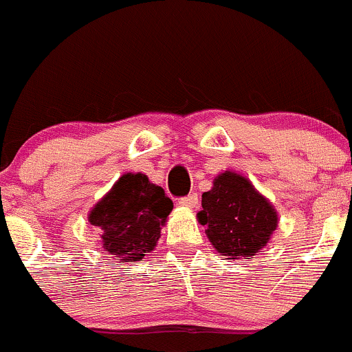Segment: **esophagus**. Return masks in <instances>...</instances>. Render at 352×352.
Masks as SVG:
<instances>
[{
	"mask_svg": "<svg viewBox=\"0 0 352 352\" xmlns=\"http://www.w3.org/2000/svg\"><path fill=\"white\" fill-rule=\"evenodd\" d=\"M179 205H181V207H190V208L197 207V205H198V195L197 193H190V195H186V197L179 198Z\"/></svg>",
	"mask_w": 352,
	"mask_h": 352,
	"instance_id": "34e87169",
	"label": "esophagus"
}]
</instances>
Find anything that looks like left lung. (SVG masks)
<instances>
[{"mask_svg": "<svg viewBox=\"0 0 352 352\" xmlns=\"http://www.w3.org/2000/svg\"><path fill=\"white\" fill-rule=\"evenodd\" d=\"M198 221L208 239L226 256H253L277 228V214L246 177L226 171L201 195ZM229 258V260H231Z\"/></svg>", "mask_w": 352, "mask_h": 352, "instance_id": "left-lung-1", "label": "left lung"}]
</instances>
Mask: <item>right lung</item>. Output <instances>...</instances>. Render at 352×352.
<instances>
[{"label":"right lung","instance_id":"obj_1","mask_svg":"<svg viewBox=\"0 0 352 352\" xmlns=\"http://www.w3.org/2000/svg\"><path fill=\"white\" fill-rule=\"evenodd\" d=\"M173 210L171 198L145 175H123L92 208L90 224L102 229L104 250L123 260L144 258L161 238V226Z\"/></svg>","mask_w":352,"mask_h":352}]
</instances>
